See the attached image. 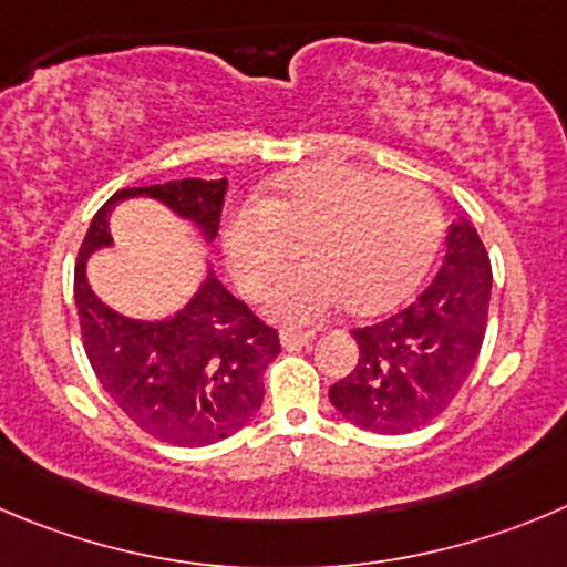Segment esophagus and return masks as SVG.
Wrapping results in <instances>:
<instances>
[{"label":"esophagus","mask_w":567,"mask_h":567,"mask_svg":"<svg viewBox=\"0 0 567 567\" xmlns=\"http://www.w3.org/2000/svg\"><path fill=\"white\" fill-rule=\"evenodd\" d=\"M317 333L315 331H284L280 333V344L287 350L292 348H309L311 342H315Z\"/></svg>","instance_id":"34e87169"}]
</instances>
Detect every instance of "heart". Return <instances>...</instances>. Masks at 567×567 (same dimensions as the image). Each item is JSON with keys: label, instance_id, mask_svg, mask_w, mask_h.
I'll return each instance as SVG.
<instances>
[{"label": "heart", "instance_id": "heart-1", "mask_svg": "<svg viewBox=\"0 0 567 567\" xmlns=\"http://www.w3.org/2000/svg\"><path fill=\"white\" fill-rule=\"evenodd\" d=\"M303 241V269L267 289L261 311L280 326H309L348 300L381 311L406 298L429 269L442 234L436 199L412 181L344 164L278 177L223 228V252L241 292L258 295L284 267V239Z\"/></svg>", "mask_w": 567, "mask_h": 567}]
</instances>
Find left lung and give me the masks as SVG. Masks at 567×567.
<instances>
[{"instance_id": "8db88e82", "label": "left lung", "mask_w": 567, "mask_h": 567, "mask_svg": "<svg viewBox=\"0 0 567 567\" xmlns=\"http://www.w3.org/2000/svg\"><path fill=\"white\" fill-rule=\"evenodd\" d=\"M489 292L487 250L460 217L431 287L398 315L353 331L359 364L328 390L337 412L373 434H406L440 417L476 368Z\"/></svg>"}]
</instances>
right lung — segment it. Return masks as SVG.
<instances>
[{
    "instance_id": "obj_1",
    "label": "right lung",
    "mask_w": 567,
    "mask_h": 567,
    "mask_svg": "<svg viewBox=\"0 0 567 567\" xmlns=\"http://www.w3.org/2000/svg\"><path fill=\"white\" fill-rule=\"evenodd\" d=\"M225 192L228 181L203 177L122 188L91 219L74 267L80 331L102 390L138 429L186 449L250 423L264 401V368L280 353L278 333L223 287L208 261L206 278L181 309L138 320L94 292L89 258L113 247L111 214L125 199H153L212 245Z\"/></svg>"
}]
</instances>
